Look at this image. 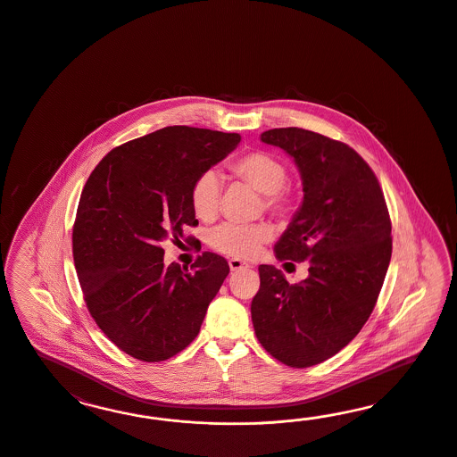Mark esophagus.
Here are the masks:
<instances>
[{
    "mask_svg": "<svg viewBox=\"0 0 457 457\" xmlns=\"http://www.w3.org/2000/svg\"><path fill=\"white\" fill-rule=\"evenodd\" d=\"M229 268H231V271H239L243 268H249V264L237 260V258H233V260H229Z\"/></svg>",
    "mask_w": 457,
    "mask_h": 457,
    "instance_id": "1",
    "label": "esophagus"
}]
</instances>
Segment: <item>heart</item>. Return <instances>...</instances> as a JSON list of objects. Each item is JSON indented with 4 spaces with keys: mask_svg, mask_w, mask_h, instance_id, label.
<instances>
[{
    "mask_svg": "<svg viewBox=\"0 0 457 457\" xmlns=\"http://www.w3.org/2000/svg\"><path fill=\"white\" fill-rule=\"evenodd\" d=\"M231 172L256 191L263 193L264 208L277 216H288L296 206V197L285 182L288 179V170L285 162L264 151H253L243 154L229 164ZM221 182L220 178L206 170L194 179L189 199L194 214L201 221H212L220 211ZM273 236V228L266 222L254 224H236L224 222L209 233L211 248L235 258L254 256L266 241Z\"/></svg>",
    "mask_w": 457,
    "mask_h": 457,
    "instance_id": "1",
    "label": "heart"
}]
</instances>
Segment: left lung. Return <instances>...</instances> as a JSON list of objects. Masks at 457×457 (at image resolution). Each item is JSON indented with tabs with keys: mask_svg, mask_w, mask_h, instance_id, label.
Returning a JSON list of instances; mask_svg holds the SVG:
<instances>
[{
	"mask_svg": "<svg viewBox=\"0 0 457 457\" xmlns=\"http://www.w3.org/2000/svg\"><path fill=\"white\" fill-rule=\"evenodd\" d=\"M262 140L300 169L303 204L275 253L308 262V278L290 285L260 264L251 320L271 357L306 369L338 353L370 317L392 256V222L374 170L344 142L296 127L266 130Z\"/></svg>",
	"mask_w": 457,
	"mask_h": 457,
	"instance_id": "1",
	"label": "left lung"
}]
</instances>
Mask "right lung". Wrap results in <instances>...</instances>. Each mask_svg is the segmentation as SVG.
Returning <instances> with one entry per match:
<instances>
[{
    "mask_svg": "<svg viewBox=\"0 0 457 457\" xmlns=\"http://www.w3.org/2000/svg\"><path fill=\"white\" fill-rule=\"evenodd\" d=\"M239 140V134L164 127L112 149L85 182L71 233L75 270L92 319L127 355L162 361L197 337L229 266L211 251L191 270L166 266L161 245L197 226L194 179Z\"/></svg>",
    "mask_w": 457,
    "mask_h": 457,
    "instance_id": "right-lung-1",
    "label": "right lung"
}]
</instances>
